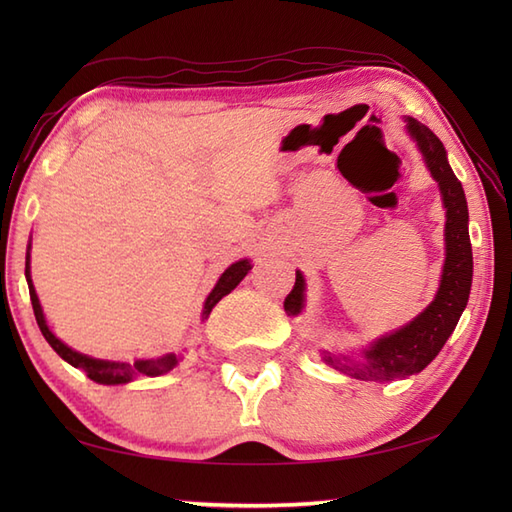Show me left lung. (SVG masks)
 Returning <instances> with one entry per match:
<instances>
[{
    "instance_id": "left-lung-1",
    "label": "left lung",
    "mask_w": 512,
    "mask_h": 512,
    "mask_svg": "<svg viewBox=\"0 0 512 512\" xmlns=\"http://www.w3.org/2000/svg\"><path fill=\"white\" fill-rule=\"evenodd\" d=\"M407 129L427 160L431 176L440 184L444 209H447V226H444L447 259H444L440 290L431 306L405 328L378 339L365 350L363 363L347 365V356H343L345 364L330 354L323 356L325 363L358 380H396L422 372L447 343L471 295L473 253L469 239V206H466L462 182L455 178L444 145L429 127L407 118ZM303 290H306L303 277L297 273L295 286L284 301V310L290 317H295L303 308Z\"/></svg>"
}]
</instances>
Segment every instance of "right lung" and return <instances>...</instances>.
Returning <instances> with one entry per match:
<instances>
[{"instance_id": "1", "label": "right lung", "mask_w": 512, "mask_h": 512, "mask_svg": "<svg viewBox=\"0 0 512 512\" xmlns=\"http://www.w3.org/2000/svg\"><path fill=\"white\" fill-rule=\"evenodd\" d=\"M30 248V246H28ZM28 259V257H26ZM250 270V264L248 259H242V262L233 264L231 268L224 270V275L220 277V281H217V286L213 288V292L209 297H206V303H204V312H202V319H206L211 314L213 306L217 301H220L222 297H226L228 292H231L239 281H242L246 277V273ZM26 279H28V290H30V301H32V310H35V319H37V325L41 334L46 336V341L50 343V347L54 352H57L63 361H68L72 367H79V369H85V374H88L94 383H101V385H123V383H129L138 372L143 374H151V376H158L162 372H167V369H173L178 363V358L169 354L165 358H160V361H138L134 365H127V363H110V361H96V358H90V356H83L79 352L70 350L68 345H63L57 336H54L48 325H46V319H43V312H41V306H39V299H37V292L35 288H32V279H30V266L26 262Z\"/></svg>"}]
</instances>
